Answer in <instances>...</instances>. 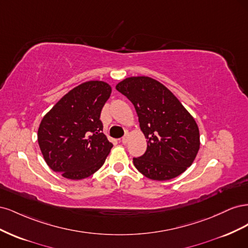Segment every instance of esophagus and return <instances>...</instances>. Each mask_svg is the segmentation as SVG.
Segmentation results:
<instances>
[{
    "label": "esophagus",
    "instance_id": "obj_1",
    "mask_svg": "<svg viewBox=\"0 0 248 248\" xmlns=\"http://www.w3.org/2000/svg\"><path fill=\"white\" fill-rule=\"evenodd\" d=\"M127 141H128V136H124V137L121 139V142H122V144H126Z\"/></svg>",
    "mask_w": 248,
    "mask_h": 248
}]
</instances>
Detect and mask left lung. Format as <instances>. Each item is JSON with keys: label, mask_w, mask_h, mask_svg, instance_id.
Segmentation results:
<instances>
[{"label": "left lung", "mask_w": 248, "mask_h": 248, "mask_svg": "<svg viewBox=\"0 0 248 248\" xmlns=\"http://www.w3.org/2000/svg\"><path fill=\"white\" fill-rule=\"evenodd\" d=\"M116 89L137 110L147 150L134 167L149 179L166 181L189 168L200 149L199 127L177 97L148 77L128 78Z\"/></svg>", "instance_id": "8db88e82"}]
</instances>
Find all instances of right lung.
Here are the masks:
<instances>
[{
  "mask_svg": "<svg viewBox=\"0 0 248 248\" xmlns=\"http://www.w3.org/2000/svg\"><path fill=\"white\" fill-rule=\"evenodd\" d=\"M111 88L100 80L84 82L67 93L43 117L38 144L47 166L71 180L98 170L112 147L104 136L101 109Z\"/></svg>",
  "mask_w": 248,
  "mask_h": 248,
  "instance_id": "add662e5",
  "label": "right lung"
}]
</instances>
